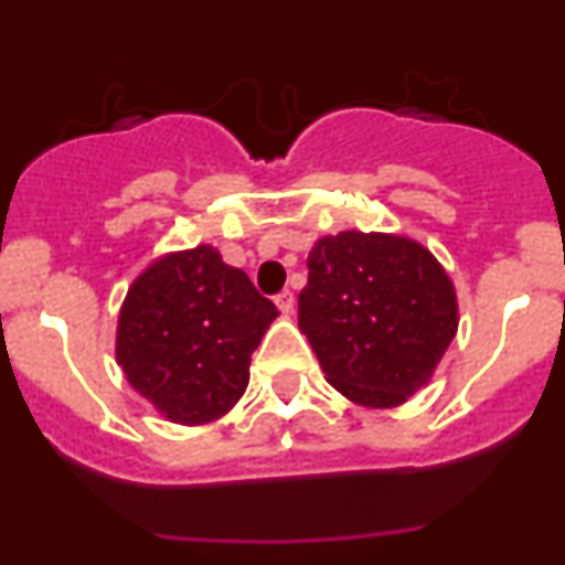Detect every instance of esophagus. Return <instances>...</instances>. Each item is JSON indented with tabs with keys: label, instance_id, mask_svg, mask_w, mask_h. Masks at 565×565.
<instances>
[{
	"label": "esophagus",
	"instance_id": "1",
	"mask_svg": "<svg viewBox=\"0 0 565 565\" xmlns=\"http://www.w3.org/2000/svg\"><path fill=\"white\" fill-rule=\"evenodd\" d=\"M276 306H278V311H281V315H292L295 295L289 292V289H284L281 295H276Z\"/></svg>",
	"mask_w": 565,
	"mask_h": 565
}]
</instances>
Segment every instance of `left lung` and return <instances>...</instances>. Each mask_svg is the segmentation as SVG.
<instances>
[{
  "mask_svg": "<svg viewBox=\"0 0 565 565\" xmlns=\"http://www.w3.org/2000/svg\"><path fill=\"white\" fill-rule=\"evenodd\" d=\"M298 306L324 380L372 409L398 407L429 385L459 328L446 267L418 241L388 232L319 237Z\"/></svg>",
  "mask_w": 565,
  "mask_h": 565,
  "instance_id": "8db88e82",
  "label": "left lung"
}]
</instances>
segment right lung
Masks as SVG:
<instances>
[{"label":"right lung","instance_id":"add662e5","mask_svg":"<svg viewBox=\"0 0 565 565\" xmlns=\"http://www.w3.org/2000/svg\"><path fill=\"white\" fill-rule=\"evenodd\" d=\"M278 309L218 248L172 250L128 287L117 319L119 369L172 424L202 426L248 388L250 352Z\"/></svg>","mask_w":565,"mask_h":565}]
</instances>
